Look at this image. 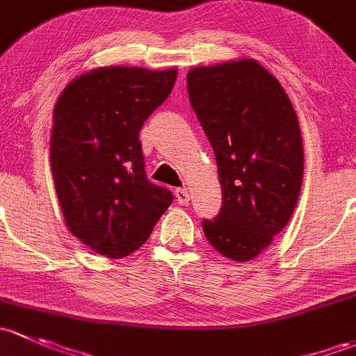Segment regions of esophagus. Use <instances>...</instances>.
<instances>
[{"label":"esophagus","instance_id":"esophagus-1","mask_svg":"<svg viewBox=\"0 0 356 356\" xmlns=\"http://www.w3.org/2000/svg\"><path fill=\"white\" fill-rule=\"evenodd\" d=\"M175 197H177V202L181 205H186L190 202V192L186 188H178L175 192Z\"/></svg>","mask_w":356,"mask_h":356}]
</instances>
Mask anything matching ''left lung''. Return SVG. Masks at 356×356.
Instances as JSON below:
<instances>
[{"mask_svg":"<svg viewBox=\"0 0 356 356\" xmlns=\"http://www.w3.org/2000/svg\"><path fill=\"white\" fill-rule=\"evenodd\" d=\"M186 87L222 190L221 211L202 222L204 234L222 257L247 262L273 243L298 202V116L276 76L252 58L192 68Z\"/></svg>","mask_w":356,"mask_h":356,"instance_id":"obj_1","label":"left lung"}]
</instances>
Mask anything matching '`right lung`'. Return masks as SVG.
Listing matches in <instances>:
<instances>
[{
    "label": "right lung",
    "mask_w": 356,
    "mask_h": 356,
    "mask_svg": "<svg viewBox=\"0 0 356 356\" xmlns=\"http://www.w3.org/2000/svg\"><path fill=\"white\" fill-rule=\"evenodd\" d=\"M178 70L101 67L73 79L53 111L49 161L70 233L122 259L147 241L173 195L145 177L138 131Z\"/></svg>",
    "instance_id": "right-lung-1"
}]
</instances>
